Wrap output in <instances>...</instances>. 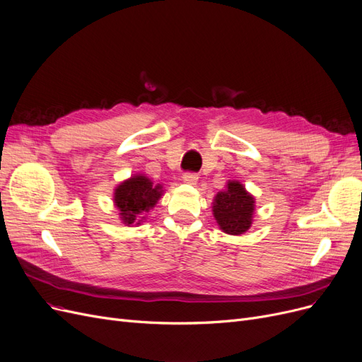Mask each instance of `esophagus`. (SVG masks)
I'll return each mask as SVG.
<instances>
[{"instance_id": "obj_1", "label": "esophagus", "mask_w": 362, "mask_h": 362, "mask_svg": "<svg viewBox=\"0 0 362 362\" xmlns=\"http://www.w3.org/2000/svg\"><path fill=\"white\" fill-rule=\"evenodd\" d=\"M182 180L188 185H195L198 182V174L197 173H185Z\"/></svg>"}]
</instances>
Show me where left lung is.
Masks as SVG:
<instances>
[{"label": "left lung", "instance_id": "8db88e82", "mask_svg": "<svg viewBox=\"0 0 362 362\" xmlns=\"http://www.w3.org/2000/svg\"><path fill=\"white\" fill-rule=\"evenodd\" d=\"M254 203V197L240 182L230 180L226 191L218 192L214 200V216L219 228L227 235H243L252 224Z\"/></svg>", "mask_w": 362, "mask_h": 362}]
</instances>
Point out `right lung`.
<instances>
[{"mask_svg":"<svg viewBox=\"0 0 362 362\" xmlns=\"http://www.w3.org/2000/svg\"><path fill=\"white\" fill-rule=\"evenodd\" d=\"M160 195V185H153V182L143 174H136V176L122 182L114 189V204L119 209L120 218L126 226L134 224L135 221L139 224L141 219L138 218L153 209Z\"/></svg>","mask_w":362,"mask_h":362,"instance_id":"1","label":"right lung"}]
</instances>
